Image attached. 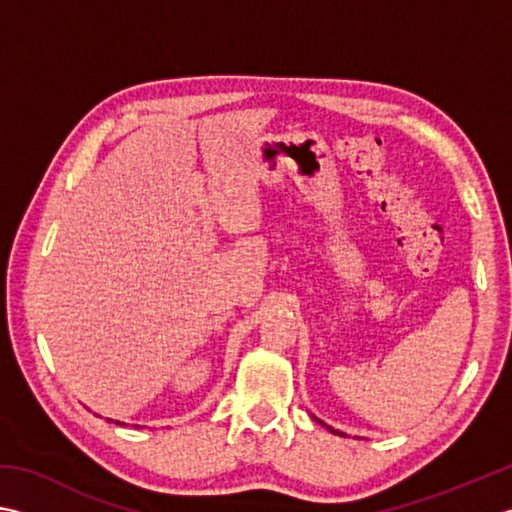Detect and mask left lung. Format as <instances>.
<instances>
[{
  "label": "left lung",
  "instance_id": "1",
  "mask_svg": "<svg viewBox=\"0 0 512 512\" xmlns=\"http://www.w3.org/2000/svg\"><path fill=\"white\" fill-rule=\"evenodd\" d=\"M326 426V424H324ZM328 430H330V433H335V435H342V433H339V430H335V428H330V426H326Z\"/></svg>",
  "mask_w": 512,
  "mask_h": 512
}]
</instances>
